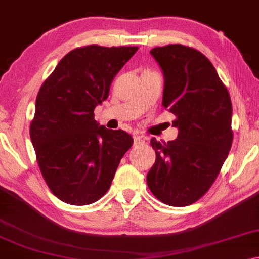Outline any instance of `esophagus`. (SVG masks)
I'll return each instance as SVG.
<instances>
[{"mask_svg": "<svg viewBox=\"0 0 259 259\" xmlns=\"http://www.w3.org/2000/svg\"><path fill=\"white\" fill-rule=\"evenodd\" d=\"M143 143H145V138L141 135H137L134 138V145H143Z\"/></svg>", "mask_w": 259, "mask_h": 259, "instance_id": "esophagus-1", "label": "esophagus"}]
</instances>
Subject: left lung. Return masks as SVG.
<instances>
[{
  "label": "left lung",
  "instance_id": "left-lung-1",
  "mask_svg": "<svg viewBox=\"0 0 259 259\" xmlns=\"http://www.w3.org/2000/svg\"><path fill=\"white\" fill-rule=\"evenodd\" d=\"M164 75L162 105L174 113L176 140L150 145L156 160L147 175L149 190L164 204L198 201L217 180L233 142L230 96L200 52L181 44L150 51Z\"/></svg>",
  "mask_w": 259,
  "mask_h": 259
}]
</instances>
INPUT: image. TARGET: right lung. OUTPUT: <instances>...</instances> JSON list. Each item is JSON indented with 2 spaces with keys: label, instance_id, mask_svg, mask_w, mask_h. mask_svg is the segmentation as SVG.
<instances>
[{
  "label": "right lung",
  "instance_id": "1",
  "mask_svg": "<svg viewBox=\"0 0 259 259\" xmlns=\"http://www.w3.org/2000/svg\"><path fill=\"white\" fill-rule=\"evenodd\" d=\"M137 51L78 47L61 59L39 89L30 138L44 180L63 202L83 206L99 200L133 145L125 131L99 126L94 110L109 97L113 78Z\"/></svg>",
  "mask_w": 259,
  "mask_h": 259
}]
</instances>
